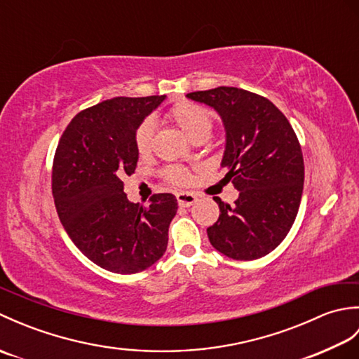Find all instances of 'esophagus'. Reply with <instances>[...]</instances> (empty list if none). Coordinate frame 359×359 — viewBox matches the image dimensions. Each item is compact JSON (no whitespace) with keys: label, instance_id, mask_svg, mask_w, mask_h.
Masks as SVG:
<instances>
[{"label":"esophagus","instance_id":"esophagus-1","mask_svg":"<svg viewBox=\"0 0 359 359\" xmlns=\"http://www.w3.org/2000/svg\"><path fill=\"white\" fill-rule=\"evenodd\" d=\"M175 199H177V203L180 205V207H191V205L196 203L197 201V196L193 194V193H177V196H175Z\"/></svg>","mask_w":359,"mask_h":359}]
</instances>
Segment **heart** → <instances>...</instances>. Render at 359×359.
<instances>
[{"label":"heart","instance_id":"1","mask_svg":"<svg viewBox=\"0 0 359 359\" xmlns=\"http://www.w3.org/2000/svg\"><path fill=\"white\" fill-rule=\"evenodd\" d=\"M166 117L170 118L172 123L177 125L191 140L201 139V137H208L212 129V125H215V116H212L211 111H208L207 108H203L202 104H197L194 102L175 103L172 108L168 111ZM151 144H152V121L144 120L135 131V148L140 154H147V152H149L151 149ZM165 175L168 180H171L174 184H179V185L187 184L188 180V172L179 166L166 168Z\"/></svg>","mask_w":359,"mask_h":359}]
</instances>
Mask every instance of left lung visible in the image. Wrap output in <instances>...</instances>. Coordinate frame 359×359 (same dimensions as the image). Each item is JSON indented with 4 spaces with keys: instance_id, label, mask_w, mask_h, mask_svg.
Here are the masks:
<instances>
[{
    "instance_id": "left-lung-1",
    "label": "left lung",
    "mask_w": 359,
    "mask_h": 359,
    "mask_svg": "<svg viewBox=\"0 0 359 359\" xmlns=\"http://www.w3.org/2000/svg\"><path fill=\"white\" fill-rule=\"evenodd\" d=\"M215 108L225 126L222 168L239 191L233 207L216 197L220 215L207 228L211 245L236 261H253L285 239L299 210L304 158L287 117L269 98L220 86L187 94Z\"/></svg>"
}]
</instances>
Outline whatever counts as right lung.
I'll return each instance as SVG.
<instances>
[{
	"mask_svg": "<svg viewBox=\"0 0 359 359\" xmlns=\"http://www.w3.org/2000/svg\"><path fill=\"white\" fill-rule=\"evenodd\" d=\"M165 95L116 97L79 112L53 157L52 194L58 217L77 248L102 269L133 274L163 256L177 212L170 193L148 207L128 201L123 174L135 171V131Z\"/></svg>",
	"mask_w": 359,
	"mask_h": 359,
	"instance_id": "add662e5",
	"label": "right lung"
}]
</instances>
